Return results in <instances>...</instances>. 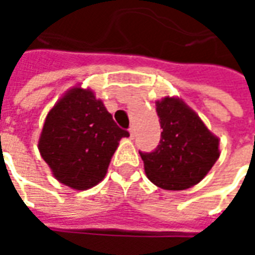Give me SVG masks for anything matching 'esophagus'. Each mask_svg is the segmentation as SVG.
<instances>
[{
    "instance_id": "34e87169",
    "label": "esophagus",
    "mask_w": 255,
    "mask_h": 255,
    "mask_svg": "<svg viewBox=\"0 0 255 255\" xmlns=\"http://www.w3.org/2000/svg\"><path fill=\"white\" fill-rule=\"evenodd\" d=\"M135 135H136V129H135V127H131L129 128V136H131V139L135 138Z\"/></svg>"
}]
</instances>
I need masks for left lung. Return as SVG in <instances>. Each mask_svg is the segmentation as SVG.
Returning a JSON list of instances; mask_svg holds the SVG:
<instances>
[{"label":"left lung","instance_id":"8db88e82","mask_svg":"<svg viewBox=\"0 0 255 255\" xmlns=\"http://www.w3.org/2000/svg\"><path fill=\"white\" fill-rule=\"evenodd\" d=\"M162 128L160 144L139 154L151 183L164 190H186L202 180L219 160V138L180 98L155 102Z\"/></svg>","mask_w":255,"mask_h":255}]
</instances>
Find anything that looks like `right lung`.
<instances>
[{
    "label": "right lung",
    "instance_id": "right-lung-1",
    "mask_svg": "<svg viewBox=\"0 0 255 255\" xmlns=\"http://www.w3.org/2000/svg\"><path fill=\"white\" fill-rule=\"evenodd\" d=\"M104 102L90 89L75 86L47 113L38 149L53 176L73 190H87L105 177L120 139Z\"/></svg>",
    "mask_w": 255,
    "mask_h": 255
}]
</instances>
